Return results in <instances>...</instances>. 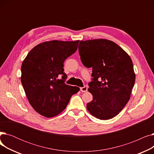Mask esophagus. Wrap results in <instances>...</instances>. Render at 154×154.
<instances>
[{"label":"esophagus","instance_id":"1","mask_svg":"<svg viewBox=\"0 0 154 154\" xmlns=\"http://www.w3.org/2000/svg\"><path fill=\"white\" fill-rule=\"evenodd\" d=\"M80 91L82 92H85L87 91V86L85 85L83 87H80Z\"/></svg>","mask_w":154,"mask_h":154}]
</instances>
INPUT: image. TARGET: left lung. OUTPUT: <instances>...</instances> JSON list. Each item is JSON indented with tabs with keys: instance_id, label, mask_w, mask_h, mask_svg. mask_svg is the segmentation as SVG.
Masks as SVG:
<instances>
[{
	"instance_id": "1",
	"label": "left lung",
	"mask_w": 154,
	"mask_h": 154,
	"mask_svg": "<svg viewBox=\"0 0 154 154\" xmlns=\"http://www.w3.org/2000/svg\"><path fill=\"white\" fill-rule=\"evenodd\" d=\"M79 52L83 64L92 67L88 91L93 100L87 109L95 117L108 120L116 116L131 98L135 74L128 54L111 40H81Z\"/></svg>"
}]
</instances>
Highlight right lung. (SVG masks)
I'll return each instance as SVG.
<instances>
[{"label": "right lung", "mask_w": 154, "mask_h": 154, "mask_svg": "<svg viewBox=\"0 0 154 154\" xmlns=\"http://www.w3.org/2000/svg\"><path fill=\"white\" fill-rule=\"evenodd\" d=\"M79 40L40 43L29 52L21 66V82L33 109L45 117L59 115L80 90L65 84L63 62L77 50ZM61 76L62 79L58 78Z\"/></svg>", "instance_id": "1"}]
</instances>
